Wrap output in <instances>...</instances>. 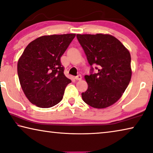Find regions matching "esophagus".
Segmentation results:
<instances>
[{
  "instance_id": "obj_1",
  "label": "esophagus",
  "mask_w": 153,
  "mask_h": 153,
  "mask_svg": "<svg viewBox=\"0 0 153 153\" xmlns=\"http://www.w3.org/2000/svg\"><path fill=\"white\" fill-rule=\"evenodd\" d=\"M74 79L77 80V81H81V80L82 79V76L81 74H79V75H77L76 76H75Z\"/></svg>"
}]
</instances>
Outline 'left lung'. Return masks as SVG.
Listing matches in <instances>:
<instances>
[{
  "instance_id": "1",
  "label": "left lung",
  "mask_w": 153,
  "mask_h": 153,
  "mask_svg": "<svg viewBox=\"0 0 153 153\" xmlns=\"http://www.w3.org/2000/svg\"><path fill=\"white\" fill-rule=\"evenodd\" d=\"M91 68L85 79L88 89L81 94L86 104L104 108L118 101L131 77V56L118 39L110 34H76ZM97 73L93 72V65Z\"/></svg>"
}]
</instances>
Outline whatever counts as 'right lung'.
Here are the masks:
<instances>
[{
	"mask_svg": "<svg viewBox=\"0 0 153 153\" xmlns=\"http://www.w3.org/2000/svg\"><path fill=\"white\" fill-rule=\"evenodd\" d=\"M75 34L42 36L27 45L17 63L20 85L32 104L40 108L55 106L63 98L71 80L65 76L60 58Z\"/></svg>",
	"mask_w": 153,
	"mask_h": 153,
	"instance_id": "right-lung-1",
	"label": "right lung"
}]
</instances>
